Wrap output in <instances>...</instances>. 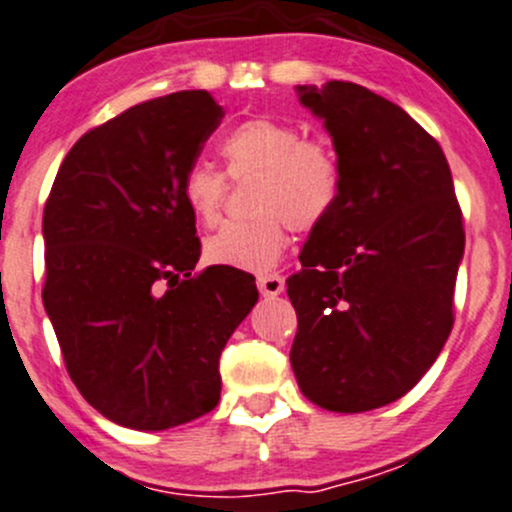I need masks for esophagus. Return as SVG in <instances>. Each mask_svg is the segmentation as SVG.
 <instances>
[{
	"label": "esophagus",
	"instance_id": "esophagus-1",
	"mask_svg": "<svg viewBox=\"0 0 512 512\" xmlns=\"http://www.w3.org/2000/svg\"><path fill=\"white\" fill-rule=\"evenodd\" d=\"M258 290L263 298H276L285 290V280L278 273H268V276H258Z\"/></svg>",
	"mask_w": 512,
	"mask_h": 512
}]
</instances>
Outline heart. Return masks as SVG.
<instances>
[{"label": "heart", "mask_w": 512, "mask_h": 512, "mask_svg": "<svg viewBox=\"0 0 512 512\" xmlns=\"http://www.w3.org/2000/svg\"><path fill=\"white\" fill-rule=\"evenodd\" d=\"M232 178L258 175L251 219H227L205 239L207 261L239 271H271L288 246V227L312 232L332 217L344 173L337 151L322 139H305L300 126L271 117L236 124L219 144ZM227 175L207 161L185 168L180 195L200 222L222 210Z\"/></svg>", "instance_id": "1"}]
</instances>
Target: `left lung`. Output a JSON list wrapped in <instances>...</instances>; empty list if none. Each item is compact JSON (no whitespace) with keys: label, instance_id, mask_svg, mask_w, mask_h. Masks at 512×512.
Wrapping results in <instances>:
<instances>
[{"label":"left lung","instance_id":"obj_1","mask_svg":"<svg viewBox=\"0 0 512 512\" xmlns=\"http://www.w3.org/2000/svg\"><path fill=\"white\" fill-rule=\"evenodd\" d=\"M298 95L324 119L344 185L288 278L290 364L324 410L383 408L425 376L452 332L464 256L452 170L405 109L366 87L332 80Z\"/></svg>","mask_w":512,"mask_h":512}]
</instances>
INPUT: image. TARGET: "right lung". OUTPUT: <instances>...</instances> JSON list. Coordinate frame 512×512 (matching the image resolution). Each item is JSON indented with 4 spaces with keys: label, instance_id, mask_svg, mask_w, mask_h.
Returning a JSON list of instances; mask_svg holds the SVG:
<instances>
[{
    "label": "right lung",
    "instance_id": "right-lung-1",
    "mask_svg": "<svg viewBox=\"0 0 512 512\" xmlns=\"http://www.w3.org/2000/svg\"><path fill=\"white\" fill-rule=\"evenodd\" d=\"M222 117L205 90L126 109L70 148L43 210V307L65 368L131 430L214 410L219 356L258 300L249 273H192L200 239L180 180Z\"/></svg>",
    "mask_w": 512,
    "mask_h": 512
}]
</instances>
